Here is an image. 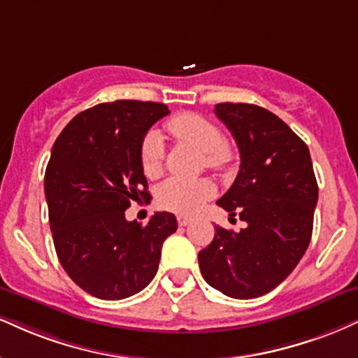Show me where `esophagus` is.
<instances>
[{
  "label": "esophagus",
  "mask_w": 358,
  "mask_h": 358,
  "mask_svg": "<svg viewBox=\"0 0 358 358\" xmlns=\"http://www.w3.org/2000/svg\"><path fill=\"white\" fill-rule=\"evenodd\" d=\"M176 222H178L180 227H185V225H188V223L192 222V218L185 217V215H178V217H176Z\"/></svg>",
  "instance_id": "1"
}]
</instances>
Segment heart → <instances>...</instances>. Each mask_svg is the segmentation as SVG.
Wrapping results in <instances>:
<instances>
[{
    "label": "heart",
    "instance_id": "heart-1",
    "mask_svg": "<svg viewBox=\"0 0 358 358\" xmlns=\"http://www.w3.org/2000/svg\"><path fill=\"white\" fill-rule=\"evenodd\" d=\"M166 130L176 140L195 146L198 152L203 153L205 165L212 170H225L234 162V150L225 143V138L218 124L205 116L190 113H178L166 122ZM163 146L162 138L157 133L146 135L141 145V168L148 178H155L162 173ZM215 187L210 180H183L170 178L162 185L157 195V203L160 208L173 213L190 215L200 208L203 201L212 198Z\"/></svg>",
    "mask_w": 358,
    "mask_h": 358
}]
</instances>
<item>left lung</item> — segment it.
<instances>
[{"label": "left lung", "instance_id": "8db88e82", "mask_svg": "<svg viewBox=\"0 0 358 358\" xmlns=\"http://www.w3.org/2000/svg\"><path fill=\"white\" fill-rule=\"evenodd\" d=\"M215 115L240 150L234 185L217 201L247 227H215L198 253L203 278L231 299H257L294 272L313 230L318 185L308 146L272 111L248 103H218Z\"/></svg>", "mask_w": 358, "mask_h": 358}]
</instances>
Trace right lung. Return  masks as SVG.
Segmentation results:
<instances>
[{
    "label": "right lung",
    "mask_w": 358,
    "mask_h": 358,
    "mask_svg": "<svg viewBox=\"0 0 358 358\" xmlns=\"http://www.w3.org/2000/svg\"><path fill=\"white\" fill-rule=\"evenodd\" d=\"M163 103L116 100L81 111L56 138L45 173V195L56 255L64 272L90 295L122 300L157 275L162 245L176 231L173 213L146 225L124 210L148 200L141 145Z\"/></svg>",
    "instance_id": "add662e5"
}]
</instances>
